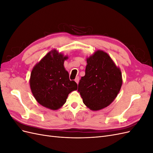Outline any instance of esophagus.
I'll return each mask as SVG.
<instances>
[{"label": "esophagus", "mask_w": 153, "mask_h": 153, "mask_svg": "<svg viewBox=\"0 0 153 153\" xmlns=\"http://www.w3.org/2000/svg\"><path fill=\"white\" fill-rule=\"evenodd\" d=\"M75 81L76 82V84H78V82H79V77H78V76L76 77Z\"/></svg>", "instance_id": "1"}]
</instances>
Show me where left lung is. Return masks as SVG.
Segmentation results:
<instances>
[{"mask_svg": "<svg viewBox=\"0 0 153 153\" xmlns=\"http://www.w3.org/2000/svg\"><path fill=\"white\" fill-rule=\"evenodd\" d=\"M85 75L78 84L83 102L92 110L108 106L122 85V75L109 55L98 50L87 59Z\"/></svg>", "mask_w": 153, "mask_h": 153, "instance_id": "obj_1", "label": "left lung"}]
</instances>
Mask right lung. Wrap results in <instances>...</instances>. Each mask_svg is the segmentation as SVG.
<instances>
[{"mask_svg":"<svg viewBox=\"0 0 153 153\" xmlns=\"http://www.w3.org/2000/svg\"><path fill=\"white\" fill-rule=\"evenodd\" d=\"M64 57L54 50L48 53L34 67L30 86L35 99L42 106L57 110L66 103L68 94L76 90L77 84L69 78L64 67Z\"/></svg>","mask_w":153,"mask_h":153,"instance_id":"1","label":"right lung"}]
</instances>
